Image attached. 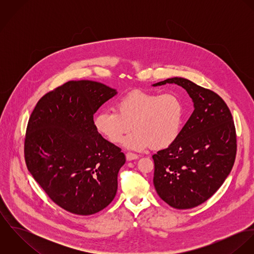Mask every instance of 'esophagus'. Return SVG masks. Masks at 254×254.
I'll return each mask as SVG.
<instances>
[{"instance_id":"34e87169","label":"esophagus","mask_w":254,"mask_h":254,"mask_svg":"<svg viewBox=\"0 0 254 254\" xmlns=\"http://www.w3.org/2000/svg\"><path fill=\"white\" fill-rule=\"evenodd\" d=\"M139 158V155L136 154V153H133V152H127L126 153V159L127 160H134V159H137Z\"/></svg>"}]
</instances>
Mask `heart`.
Wrapping results in <instances>:
<instances>
[{"label": "heart", "instance_id": "b5f03b06", "mask_svg": "<svg viewBox=\"0 0 254 254\" xmlns=\"http://www.w3.org/2000/svg\"><path fill=\"white\" fill-rule=\"evenodd\" d=\"M116 110H104L95 117L96 130L112 144L124 141L128 148L162 149L173 145L181 133L185 108L174 94L135 90L122 97Z\"/></svg>", "mask_w": 254, "mask_h": 254}]
</instances>
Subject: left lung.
<instances>
[{
    "label": "left lung",
    "mask_w": 254,
    "mask_h": 254,
    "mask_svg": "<svg viewBox=\"0 0 254 254\" xmlns=\"http://www.w3.org/2000/svg\"><path fill=\"white\" fill-rule=\"evenodd\" d=\"M177 84L191 98L194 110L173 145L152 155L153 185L167 204L195 207L210 198L230 174L237 154L232 113L215 92L174 77L153 84Z\"/></svg>",
    "instance_id": "8db88e82"
}]
</instances>
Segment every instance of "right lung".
I'll use <instances>...</instances> for the list:
<instances>
[{
	"instance_id": "1",
	"label": "right lung",
	"mask_w": 254,
	"mask_h": 254,
	"mask_svg": "<svg viewBox=\"0 0 254 254\" xmlns=\"http://www.w3.org/2000/svg\"><path fill=\"white\" fill-rule=\"evenodd\" d=\"M115 95L100 82L68 81L44 95L29 117L26 166L48 196L68 212L97 213L116 194L125 155L94 124L95 112Z\"/></svg>"
}]
</instances>
